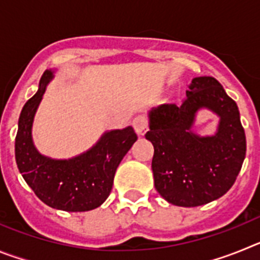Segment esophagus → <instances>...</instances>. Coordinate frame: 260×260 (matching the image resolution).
Returning a JSON list of instances; mask_svg holds the SVG:
<instances>
[{
	"instance_id": "34e87169",
	"label": "esophagus",
	"mask_w": 260,
	"mask_h": 260,
	"mask_svg": "<svg viewBox=\"0 0 260 260\" xmlns=\"http://www.w3.org/2000/svg\"><path fill=\"white\" fill-rule=\"evenodd\" d=\"M133 127H134L135 133H137L139 137L144 135L148 130V119L144 116H138L135 117L134 121H133Z\"/></svg>"
}]
</instances>
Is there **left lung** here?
<instances>
[{
	"mask_svg": "<svg viewBox=\"0 0 260 260\" xmlns=\"http://www.w3.org/2000/svg\"><path fill=\"white\" fill-rule=\"evenodd\" d=\"M202 107L220 117L218 132L201 137L191 132ZM153 144L155 187L180 207H198L219 199L233 186L246 155V137L233 99L212 77L191 80L180 107L162 104L148 113Z\"/></svg>",
	"mask_w": 260,
	"mask_h": 260,
	"instance_id": "left-lung-1",
	"label": "left lung"
}]
</instances>
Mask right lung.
<instances>
[{
    "label": "right lung",
    "mask_w": 260,
    "mask_h": 260,
    "mask_svg": "<svg viewBox=\"0 0 260 260\" xmlns=\"http://www.w3.org/2000/svg\"><path fill=\"white\" fill-rule=\"evenodd\" d=\"M52 79L53 71H44L38 92L20 112L15 138L18 169L36 197L49 207L68 212L93 210L109 197L117 168L138 137L127 126L104 133L92 148L69 160L41 155L32 142V122Z\"/></svg>",
    "instance_id": "right-lung-1"
}]
</instances>
